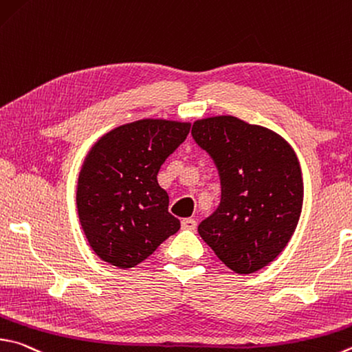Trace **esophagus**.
Returning <instances> with one entry per match:
<instances>
[{
	"mask_svg": "<svg viewBox=\"0 0 352 352\" xmlns=\"http://www.w3.org/2000/svg\"><path fill=\"white\" fill-rule=\"evenodd\" d=\"M182 228L186 229V231H194V229L197 228V221L194 219H183Z\"/></svg>",
	"mask_w": 352,
	"mask_h": 352,
	"instance_id": "1",
	"label": "esophagus"
}]
</instances>
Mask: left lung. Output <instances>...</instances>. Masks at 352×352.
I'll return each instance as SVG.
<instances>
[{
	"label": "left lung",
	"instance_id": "left-lung-1",
	"mask_svg": "<svg viewBox=\"0 0 352 352\" xmlns=\"http://www.w3.org/2000/svg\"><path fill=\"white\" fill-rule=\"evenodd\" d=\"M190 133L221 183L219 208L198 234L234 272L261 270L283 251L302 212L296 152L276 132L231 115L197 120Z\"/></svg>",
	"mask_w": 352,
	"mask_h": 352
}]
</instances>
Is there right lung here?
I'll list each match as a JSON object with an SVG mask.
<instances>
[{
	"label": "right lung",
	"instance_id": "1",
	"mask_svg": "<svg viewBox=\"0 0 352 352\" xmlns=\"http://www.w3.org/2000/svg\"><path fill=\"white\" fill-rule=\"evenodd\" d=\"M189 129L190 123L146 118L115 127L94 144L78 177L76 208L101 260L133 267L180 229L157 175Z\"/></svg>",
	"mask_w": 352,
	"mask_h": 352
}]
</instances>
